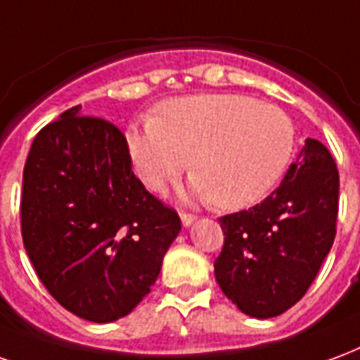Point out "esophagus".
<instances>
[{"mask_svg":"<svg viewBox=\"0 0 360 360\" xmlns=\"http://www.w3.org/2000/svg\"><path fill=\"white\" fill-rule=\"evenodd\" d=\"M180 220H182L184 228H190L195 220H198V217L195 214H190V212H180Z\"/></svg>","mask_w":360,"mask_h":360,"instance_id":"34e87169","label":"esophagus"}]
</instances>
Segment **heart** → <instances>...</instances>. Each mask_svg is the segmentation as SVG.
Here are the masks:
<instances>
[{"label": "heart", "instance_id": "heart-1", "mask_svg": "<svg viewBox=\"0 0 360 360\" xmlns=\"http://www.w3.org/2000/svg\"><path fill=\"white\" fill-rule=\"evenodd\" d=\"M126 149L149 190L190 167L188 191L236 211L261 201L284 176L295 149V126L276 105L238 94H199L161 105L159 117L132 124Z\"/></svg>", "mask_w": 360, "mask_h": 360}]
</instances>
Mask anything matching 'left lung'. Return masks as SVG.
Masks as SVG:
<instances>
[{
    "instance_id": "left-lung-1",
    "label": "left lung",
    "mask_w": 360,
    "mask_h": 360,
    "mask_svg": "<svg viewBox=\"0 0 360 360\" xmlns=\"http://www.w3.org/2000/svg\"><path fill=\"white\" fill-rule=\"evenodd\" d=\"M340 174L332 155L307 138L269 198L219 219L224 248L214 278L241 313L272 319L305 295L335 238Z\"/></svg>"
}]
</instances>
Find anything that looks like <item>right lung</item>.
Segmentation results:
<instances>
[{
    "label": "right lung",
    "mask_w": 360,
    "mask_h": 360,
    "mask_svg": "<svg viewBox=\"0 0 360 360\" xmlns=\"http://www.w3.org/2000/svg\"><path fill=\"white\" fill-rule=\"evenodd\" d=\"M22 241L36 274L90 322L132 313L180 234L176 211L134 176L117 126L76 105L34 138L22 174Z\"/></svg>",
    "instance_id": "1"
}]
</instances>
